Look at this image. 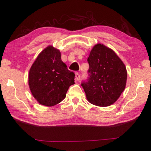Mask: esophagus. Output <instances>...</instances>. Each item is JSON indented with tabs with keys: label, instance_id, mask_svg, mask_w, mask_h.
<instances>
[{
	"label": "esophagus",
	"instance_id": "esophagus-1",
	"mask_svg": "<svg viewBox=\"0 0 151 151\" xmlns=\"http://www.w3.org/2000/svg\"><path fill=\"white\" fill-rule=\"evenodd\" d=\"M75 78L76 81H78L79 79H80V75H79L78 73H75Z\"/></svg>",
	"mask_w": 151,
	"mask_h": 151
}]
</instances>
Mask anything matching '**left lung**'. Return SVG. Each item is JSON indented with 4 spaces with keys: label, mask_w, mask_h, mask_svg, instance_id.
<instances>
[{
    "label": "left lung",
    "mask_w": 151,
    "mask_h": 151,
    "mask_svg": "<svg viewBox=\"0 0 151 151\" xmlns=\"http://www.w3.org/2000/svg\"><path fill=\"white\" fill-rule=\"evenodd\" d=\"M87 61L89 76L81 84L86 99L96 106L111 105L126 86L125 65L113 50L101 44L94 46Z\"/></svg>",
    "instance_id": "1"
}]
</instances>
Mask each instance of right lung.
Segmentation results:
<instances>
[{
    "label": "right lung",
    "mask_w": 151,
    "mask_h": 151,
    "mask_svg": "<svg viewBox=\"0 0 151 151\" xmlns=\"http://www.w3.org/2000/svg\"><path fill=\"white\" fill-rule=\"evenodd\" d=\"M75 73L68 70L61 60L59 50L52 46L45 48L32 64L29 85L39 104L52 106L66 97L69 86L75 84Z\"/></svg>",
    "instance_id": "add662e5"
}]
</instances>
